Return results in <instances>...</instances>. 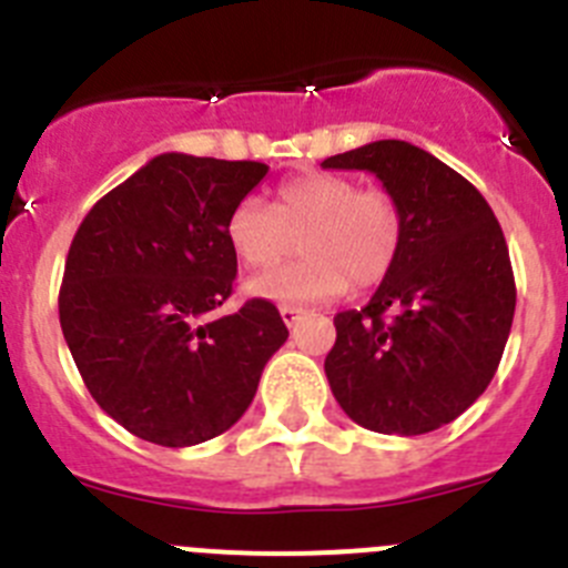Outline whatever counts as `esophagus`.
Here are the masks:
<instances>
[{
    "mask_svg": "<svg viewBox=\"0 0 568 568\" xmlns=\"http://www.w3.org/2000/svg\"><path fill=\"white\" fill-rule=\"evenodd\" d=\"M278 313H281V318H284V324H287V327H293L295 321L301 318V313H304V310L293 307V304H281Z\"/></svg>",
    "mask_w": 568,
    "mask_h": 568,
    "instance_id": "1",
    "label": "esophagus"
}]
</instances>
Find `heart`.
<instances>
[{
  "label": "heart",
  "instance_id": "b5f03b06",
  "mask_svg": "<svg viewBox=\"0 0 568 568\" xmlns=\"http://www.w3.org/2000/svg\"><path fill=\"white\" fill-rule=\"evenodd\" d=\"M404 222L386 190H358L353 179L307 173L290 179L275 204L241 199L227 219V241L247 267H272L294 248L305 253L284 268L267 270L247 284L255 298L273 304H307L335 298L355 287L378 284L400 250Z\"/></svg>",
  "mask_w": 568,
  "mask_h": 568
}]
</instances>
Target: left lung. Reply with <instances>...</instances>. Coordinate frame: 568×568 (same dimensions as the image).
Instances as JSON below:
<instances>
[{
	"label": "left lung",
	"mask_w": 568,
	"mask_h": 568,
	"mask_svg": "<svg viewBox=\"0 0 568 568\" xmlns=\"http://www.w3.org/2000/svg\"><path fill=\"white\" fill-rule=\"evenodd\" d=\"M321 168L375 173L404 222L369 304L335 315L324 361L335 400L373 433H433L484 395L504 355L515 315L504 230L464 175L409 142H369Z\"/></svg>",
	"instance_id": "obj_1"
}]
</instances>
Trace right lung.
Wrapping results in <instances>:
<instances>
[{
  "label": "right lung",
  "mask_w": 568,
  "mask_h": 568,
  "mask_svg": "<svg viewBox=\"0 0 568 568\" xmlns=\"http://www.w3.org/2000/svg\"><path fill=\"white\" fill-rule=\"evenodd\" d=\"M261 162L162 153L79 224L59 321L88 393L135 438L193 446L227 433L287 341L275 304L233 293L227 219L267 175Z\"/></svg>",
  "instance_id": "right-lung-1"
}]
</instances>
